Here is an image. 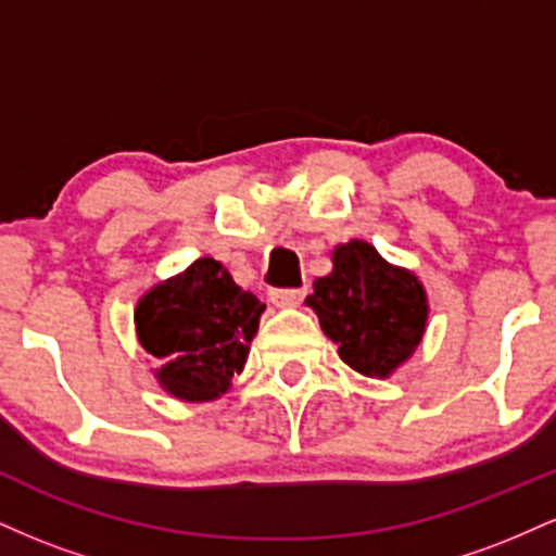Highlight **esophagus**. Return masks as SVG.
<instances>
[{
    "label": "esophagus",
    "instance_id": "obj_1",
    "mask_svg": "<svg viewBox=\"0 0 556 556\" xmlns=\"http://www.w3.org/2000/svg\"><path fill=\"white\" fill-rule=\"evenodd\" d=\"M305 298V290H295V287H282V290H271V303L282 305V308H292L300 305Z\"/></svg>",
    "mask_w": 556,
    "mask_h": 556
}]
</instances>
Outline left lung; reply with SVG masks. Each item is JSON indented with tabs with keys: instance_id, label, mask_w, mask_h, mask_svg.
<instances>
[{
	"instance_id": "1",
	"label": "left lung",
	"mask_w": 556,
	"mask_h": 556,
	"mask_svg": "<svg viewBox=\"0 0 556 556\" xmlns=\"http://www.w3.org/2000/svg\"><path fill=\"white\" fill-rule=\"evenodd\" d=\"M331 258L334 269L316 279L308 305L350 368L379 379L389 376L410 358L426 331L424 287L363 240L340 245Z\"/></svg>"
}]
</instances>
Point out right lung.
I'll return each instance as SVG.
<instances>
[{"label": "right lung", "instance_id": "1", "mask_svg": "<svg viewBox=\"0 0 556 556\" xmlns=\"http://www.w3.org/2000/svg\"><path fill=\"white\" fill-rule=\"evenodd\" d=\"M266 305L242 290L219 261L198 258L182 274L156 285L136 308L138 340L156 368L159 384L188 402L227 392L248 358Z\"/></svg>", "mask_w": 556, "mask_h": 556}]
</instances>
